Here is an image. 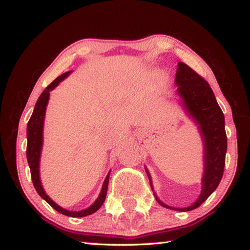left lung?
<instances>
[{"label":"left lung","instance_id":"left-lung-1","mask_svg":"<svg viewBox=\"0 0 250 250\" xmlns=\"http://www.w3.org/2000/svg\"><path fill=\"white\" fill-rule=\"evenodd\" d=\"M175 83L178 85L177 92L183 99L186 110L200 125L201 135L204 139L206 169L203 175V188L199 200L188 208H174L165 206L158 199L157 201L163 207L173 210L191 211L199 208L213 193L222 178L227 152L225 115L208 82L184 62H178Z\"/></svg>","mask_w":250,"mask_h":250}]
</instances>
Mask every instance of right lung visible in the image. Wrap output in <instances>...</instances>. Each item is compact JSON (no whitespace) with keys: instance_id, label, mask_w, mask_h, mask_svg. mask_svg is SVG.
Instances as JSON below:
<instances>
[{"instance_id":"1","label":"right lung","mask_w":250,"mask_h":250,"mask_svg":"<svg viewBox=\"0 0 250 250\" xmlns=\"http://www.w3.org/2000/svg\"><path fill=\"white\" fill-rule=\"evenodd\" d=\"M68 74L69 72L62 74V75L58 76L55 81L51 82V83L44 88V91L42 93V95L39 96L38 101L36 103L35 110H33L32 115L31 118H30V120L28 122V126H27V139H28L27 159L30 167V173H31L32 183H33V186H35L36 191L38 192V194L42 196L43 200H46V202L49 203L56 211L59 212V213L65 214L67 217L81 218V217H85V215L94 213V212H96L100 208H101L104 200H105L106 197L107 185H109V175H107L105 181H104L102 191L100 193V196L98 197V200H96L88 208H85V210L78 211V212L65 210V208L58 207L54 201H51L50 197L44 193L42 183H40V177H39V159H40V151H42V147L43 119H44V112H46V105L48 103V100H49V92L57 86V85L61 83L65 77H67Z\"/></svg>"}]
</instances>
